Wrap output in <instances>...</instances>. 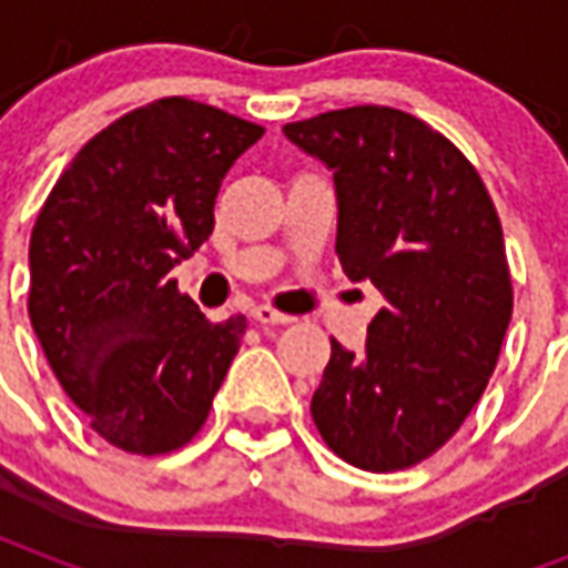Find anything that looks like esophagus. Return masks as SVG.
Instances as JSON below:
<instances>
[{
	"mask_svg": "<svg viewBox=\"0 0 568 568\" xmlns=\"http://www.w3.org/2000/svg\"><path fill=\"white\" fill-rule=\"evenodd\" d=\"M252 320L261 322V325H288L292 316H285V313H280V310L261 304V307H252Z\"/></svg>",
	"mask_w": 568,
	"mask_h": 568,
	"instance_id": "34e87169",
	"label": "esophagus"
}]
</instances>
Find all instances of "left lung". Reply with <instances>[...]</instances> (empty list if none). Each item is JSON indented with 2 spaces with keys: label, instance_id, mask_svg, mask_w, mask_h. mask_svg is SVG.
I'll return each instance as SVG.
<instances>
[{
  "label": "left lung",
  "instance_id": "1",
  "mask_svg": "<svg viewBox=\"0 0 568 568\" xmlns=\"http://www.w3.org/2000/svg\"><path fill=\"white\" fill-rule=\"evenodd\" d=\"M283 133L334 173L341 267L386 301L362 353L332 341L313 423L356 468H410L456 435L499 362L514 297L496 206L463 151L389 105Z\"/></svg>",
  "mask_w": 568,
  "mask_h": 568
}]
</instances>
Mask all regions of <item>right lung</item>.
<instances>
[{
    "label": "right lung",
    "instance_id": "obj_1",
    "mask_svg": "<svg viewBox=\"0 0 568 568\" xmlns=\"http://www.w3.org/2000/svg\"><path fill=\"white\" fill-rule=\"evenodd\" d=\"M264 128L166 97L72 158L30 236V322L91 428L128 453L182 447L246 334L210 322L170 280L215 227V197Z\"/></svg>",
    "mask_w": 568,
    "mask_h": 568
}]
</instances>
